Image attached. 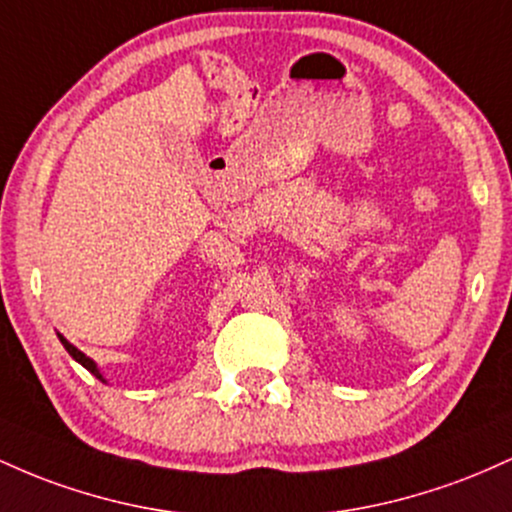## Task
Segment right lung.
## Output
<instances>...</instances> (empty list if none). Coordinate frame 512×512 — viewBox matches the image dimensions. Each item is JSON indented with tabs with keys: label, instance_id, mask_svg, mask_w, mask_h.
<instances>
[{
	"label": "right lung",
	"instance_id": "obj_1",
	"mask_svg": "<svg viewBox=\"0 0 512 512\" xmlns=\"http://www.w3.org/2000/svg\"><path fill=\"white\" fill-rule=\"evenodd\" d=\"M60 341H62V346H65V348H67V353H70V355H72V358H74V360H77V363H79V365H84V367H86V370H89V372H91V375H96V377H99V380H103V377L99 375V370H96L94 360H89V358H86V355L82 353V350H77V348H74V346H72V343H67V341H65V338H62V336H60Z\"/></svg>",
	"mask_w": 512,
	"mask_h": 512
}]
</instances>
